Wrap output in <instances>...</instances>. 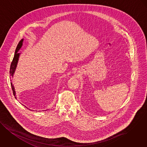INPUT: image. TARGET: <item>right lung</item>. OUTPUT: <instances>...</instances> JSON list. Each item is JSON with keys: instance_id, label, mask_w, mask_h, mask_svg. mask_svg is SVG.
Instances as JSON below:
<instances>
[{"instance_id": "right-lung-1", "label": "right lung", "mask_w": 147, "mask_h": 147, "mask_svg": "<svg viewBox=\"0 0 147 147\" xmlns=\"http://www.w3.org/2000/svg\"><path fill=\"white\" fill-rule=\"evenodd\" d=\"M23 39L21 40L20 42L18 43V45L16 47V51H15V54L14 55V57H13V59L11 61V68H10V71H9V74H10V78L11 79V78L13 77V75L14 74V72L16 71V69L17 68V64H18V60H19V57L20 56V54L21 53H18L19 51V50L21 49V48L22 47V46L23 45ZM11 81H12V80H11ZM11 88H12V90H13V94L15 97V98H16V91H15V88H14V85L13 84V83L11 82ZM26 107V106H25ZM28 109V108H27Z\"/></svg>"}]
</instances>
